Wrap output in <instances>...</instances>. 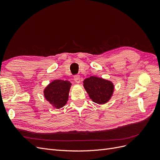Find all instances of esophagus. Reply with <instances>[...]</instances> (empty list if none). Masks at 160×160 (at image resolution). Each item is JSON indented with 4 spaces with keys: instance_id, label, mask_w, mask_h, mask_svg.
Returning a JSON list of instances; mask_svg holds the SVG:
<instances>
[{
    "instance_id": "obj_1",
    "label": "esophagus",
    "mask_w": 160,
    "mask_h": 160,
    "mask_svg": "<svg viewBox=\"0 0 160 160\" xmlns=\"http://www.w3.org/2000/svg\"><path fill=\"white\" fill-rule=\"evenodd\" d=\"M74 80L75 81V83H80V80H81V78H80V76L79 75H75L74 76Z\"/></svg>"
}]
</instances>
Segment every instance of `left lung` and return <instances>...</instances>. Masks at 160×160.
Masks as SVG:
<instances>
[{
    "label": "left lung",
    "mask_w": 160,
    "mask_h": 160,
    "mask_svg": "<svg viewBox=\"0 0 160 160\" xmlns=\"http://www.w3.org/2000/svg\"><path fill=\"white\" fill-rule=\"evenodd\" d=\"M83 87L90 99L100 105L108 102L114 91L112 82L95 76L85 79L83 81Z\"/></svg>",
    "instance_id": "8db88e82"
}]
</instances>
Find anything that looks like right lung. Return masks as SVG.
<instances>
[{
  "instance_id": "add662e5",
  "label": "right lung",
  "mask_w": 160,
  "mask_h": 160,
  "mask_svg": "<svg viewBox=\"0 0 160 160\" xmlns=\"http://www.w3.org/2000/svg\"><path fill=\"white\" fill-rule=\"evenodd\" d=\"M71 83L69 81H52L45 88V98L54 108L60 109L67 103Z\"/></svg>"
}]
</instances>
